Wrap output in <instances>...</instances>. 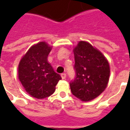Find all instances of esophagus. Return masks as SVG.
Wrapping results in <instances>:
<instances>
[{"label":"esophagus","instance_id":"34e87169","mask_svg":"<svg viewBox=\"0 0 130 130\" xmlns=\"http://www.w3.org/2000/svg\"><path fill=\"white\" fill-rule=\"evenodd\" d=\"M61 77H62V79H65V78H66V74L65 73L61 74Z\"/></svg>","mask_w":130,"mask_h":130}]
</instances>
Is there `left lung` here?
<instances>
[{"mask_svg": "<svg viewBox=\"0 0 130 130\" xmlns=\"http://www.w3.org/2000/svg\"><path fill=\"white\" fill-rule=\"evenodd\" d=\"M74 55L76 76L70 83L72 93L84 102L93 100L107 86L109 62L100 51L84 41L74 48Z\"/></svg>", "mask_w": 130, "mask_h": 130, "instance_id": "obj_1", "label": "left lung"}]
</instances>
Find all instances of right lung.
Instances as JSON below:
<instances>
[{
    "label": "right lung",
    "instance_id": "add662e5",
    "mask_svg": "<svg viewBox=\"0 0 130 130\" xmlns=\"http://www.w3.org/2000/svg\"><path fill=\"white\" fill-rule=\"evenodd\" d=\"M51 48L44 42L37 43L28 49L19 64V79L26 91L33 98L49 97L61 79L47 60Z\"/></svg>",
    "mask_w": 130,
    "mask_h": 130
}]
</instances>
